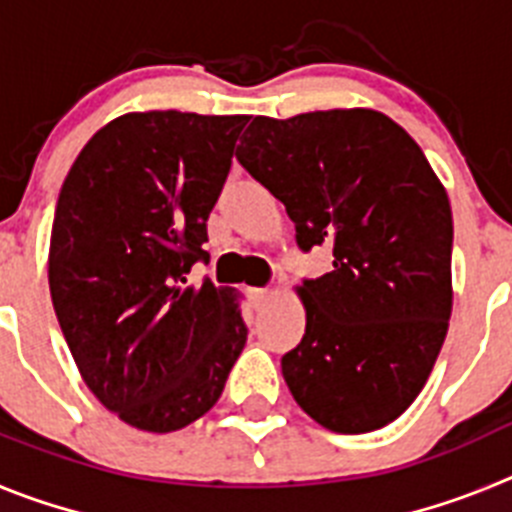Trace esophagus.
Wrapping results in <instances>:
<instances>
[{
  "label": "esophagus",
  "instance_id": "esophagus-1",
  "mask_svg": "<svg viewBox=\"0 0 512 512\" xmlns=\"http://www.w3.org/2000/svg\"><path fill=\"white\" fill-rule=\"evenodd\" d=\"M269 295H271V289H266V287H256V289H251V300H253V302H264V300H269Z\"/></svg>",
  "mask_w": 512,
  "mask_h": 512
}]
</instances>
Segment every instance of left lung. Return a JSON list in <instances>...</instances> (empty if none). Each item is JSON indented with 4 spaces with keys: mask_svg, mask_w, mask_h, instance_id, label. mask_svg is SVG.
Instances as JSON below:
<instances>
[{
    "mask_svg": "<svg viewBox=\"0 0 512 512\" xmlns=\"http://www.w3.org/2000/svg\"><path fill=\"white\" fill-rule=\"evenodd\" d=\"M235 158L284 202L302 251H333V271L297 287L307 325L282 356L289 392L328 431L392 423L423 390L454 302V220L428 158L361 107L253 117Z\"/></svg>",
    "mask_w": 512,
    "mask_h": 512,
    "instance_id": "left-lung-1",
    "label": "left lung"
}]
</instances>
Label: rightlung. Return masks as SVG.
Returning a JSON list of instances; mask_svg holds the SVG:
<instances>
[{
	"instance_id": "1",
	"label": "right lung",
	"mask_w": 512,
	"mask_h": 512,
	"mask_svg": "<svg viewBox=\"0 0 512 512\" xmlns=\"http://www.w3.org/2000/svg\"><path fill=\"white\" fill-rule=\"evenodd\" d=\"M248 115L153 110L107 122L71 166L48 284L71 356L104 408L171 433L220 400L246 346L238 292L210 279L207 217Z\"/></svg>"
}]
</instances>
